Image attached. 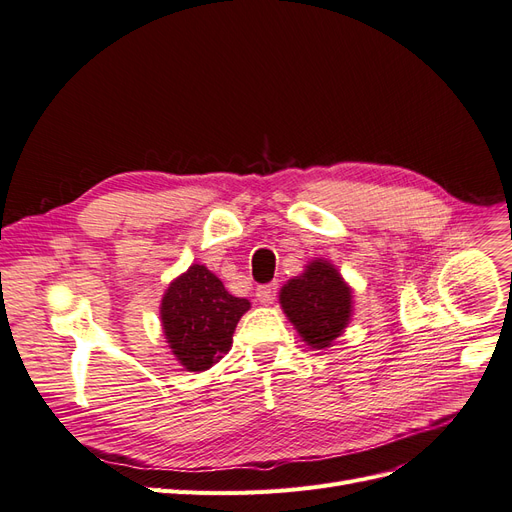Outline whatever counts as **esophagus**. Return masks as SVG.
Here are the masks:
<instances>
[{"label":"esophagus","mask_w":512,"mask_h":512,"mask_svg":"<svg viewBox=\"0 0 512 512\" xmlns=\"http://www.w3.org/2000/svg\"><path fill=\"white\" fill-rule=\"evenodd\" d=\"M275 294H277V284H265V286H258L256 288V301L260 305H271L275 301Z\"/></svg>","instance_id":"34e87169"}]
</instances>
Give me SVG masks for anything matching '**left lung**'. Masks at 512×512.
Instances as JSON below:
<instances>
[{
    "mask_svg": "<svg viewBox=\"0 0 512 512\" xmlns=\"http://www.w3.org/2000/svg\"><path fill=\"white\" fill-rule=\"evenodd\" d=\"M352 286L327 258L309 260L303 273L280 290V305L299 337L312 350L335 344L352 320Z\"/></svg>",
    "mask_w": 512,
    "mask_h": 512,
    "instance_id": "left-lung-1",
    "label": "left lung"
}]
</instances>
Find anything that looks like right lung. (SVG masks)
<instances>
[{"instance_id":"obj_1","label":"right lung","mask_w":512,"mask_h":512,"mask_svg":"<svg viewBox=\"0 0 512 512\" xmlns=\"http://www.w3.org/2000/svg\"><path fill=\"white\" fill-rule=\"evenodd\" d=\"M250 301L230 294L205 265H190L162 294L160 322L166 344L188 371H207L232 346Z\"/></svg>"}]
</instances>
